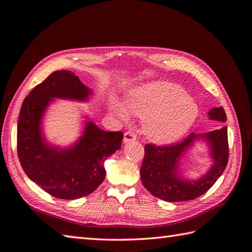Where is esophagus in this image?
Here are the masks:
<instances>
[{
	"label": "esophagus",
	"instance_id": "esophagus-1",
	"mask_svg": "<svg viewBox=\"0 0 252 252\" xmlns=\"http://www.w3.org/2000/svg\"><path fill=\"white\" fill-rule=\"evenodd\" d=\"M136 140V135L133 131L129 130L127 132H125L124 134V139H123V142L126 144V143H129V142H133Z\"/></svg>",
	"mask_w": 252,
	"mask_h": 252
}]
</instances>
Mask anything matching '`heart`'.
<instances>
[{
    "mask_svg": "<svg viewBox=\"0 0 252 252\" xmlns=\"http://www.w3.org/2000/svg\"><path fill=\"white\" fill-rule=\"evenodd\" d=\"M110 112L123 122L130 120V111L143 119V133L158 144H170L184 136L199 116V106L186 91L174 83L152 81L128 91L125 102L112 96Z\"/></svg>",
    "mask_w": 252,
    "mask_h": 252,
    "instance_id": "obj_1",
    "label": "heart"
}]
</instances>
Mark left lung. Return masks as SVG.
Masks as SVG:
<instances>
[{"label": "left lung", "instance_id": "1", "mask_svg": "<svg viewBox=\"0 0 252 252\" xmlns=\"http://www.w3.org/2000/svg\"><path fill=\"white\" fill-rule=\"evenodd\" d=\"M209 119L226 122L223 107L209 110ZM204 139L209 144L214 163L211 169L197 180H185L180 174L179 161L195 140ZM229 156L227 127L203 134L190 133L186 139L168 146L147 144L141 166V180L144 187L156 197L167 202L194 200L213 186L224 172Z\"/></svg>", "mask_w": 252, "mask_h": 252}]
</instances>
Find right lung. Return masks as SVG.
Returning a JSON list of instances; mask_svg holds the SVG:
<instances>
[{
  "label": "right lung",
  "instance_id": "1",
  "mask_svg": "<svg viewBox=\"0 0 252 252\" xmlns=\"http://www.w3.org/2000/svg\"><path fill=\"white\" fill-rule=\"evenodd\" d=\"M91 94L73 72L59 70L35 86L22 104L17 134L22 168L58 199L75 200L94 192L105 179V159L121 148L123 133L102 130L91 120H86L82 135L70 147H56L45 139L42 120L55 98L84 102Z\"/></svg>",
  "mask_w": 252,
  "mask_h": 252
}]
</instances>
